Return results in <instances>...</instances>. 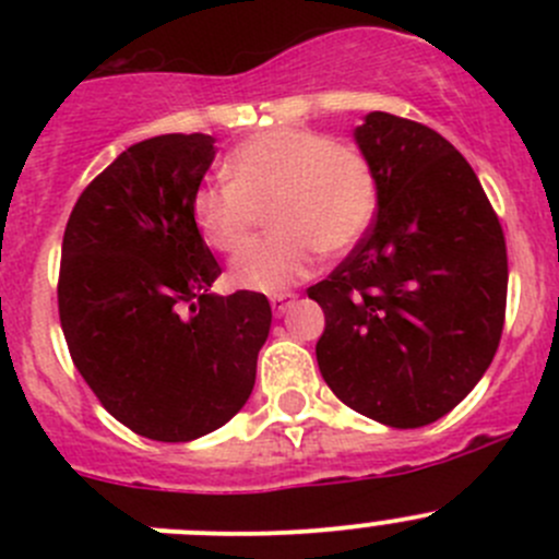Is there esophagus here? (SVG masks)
I'll return each mask as SVG.
<instances>
[{
  "label": "esophagus",
  "instance_id": "1",
  "mask_svg": "<svg viewBox=\"0 0 559 559\" xmlns=\"http://www.w3.org/2000/svg\"><path fill=\"white\" fill-rule=\"evenodd\" d=\"M295 300H297V295H292V292H281V295L270 297V306H273L275 316H284L292 306H295Z\"/></svg>",
  "mask_w": 559,
  "mask_h": 559
}]
</instances>
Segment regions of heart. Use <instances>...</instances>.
<instances>
[{"mask_svg":"<svg viewBox=\"0 0 559 559\" xmlns=\"http://www.w3.org/2000/svg\"><path fill=\"white\" fill-rule=\"evenodd\" d=\"M229 186H200L191 222L213 251L233 253L270 207L273 235L233 262V284L278 295L313 273L319 251L341 257L368 233L379 207L370 162L352 145L306 129H270L243 140L224 162Z\"/></svg>","mask_w":559,"mask_h":559,"instance_id":"obj_1","label":"heart"}]
</instances>
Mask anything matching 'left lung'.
Returning <instances> with one entry per match:
<instances>
[{"instance_id":"obj_1","label":"left lung","mask_w":559,"mask_h":559,"mask_svg":"<svg viewBox=\"0 0 559 559\" xmlns=\"http://www.w3.org/2000/svg\"><path fill=\"white\" fill-rule=\"evenodd\" d=\"M354 143L376 173L379 211L308 289L326 321L316 359L348 408L411 430L487 373L503 332L506 240L473 167L430 127L373 110Z\"/></svg>"}]
</instances>
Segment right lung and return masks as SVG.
<instances>
[{
  "mask_svg": "<svg viewBox=\"0 0 559 559\" xmlns=\"http://www.w3.org/2000/svg\"><path fill=\"white\" fill-rule=\"evenodd\" d=\"M213 143L197 132L129 145L86 186L61 243L72 362L107 414L151 441L227 425L251 397L273 321L259 292H211L222 267L191 222V197Z\"/></svg>",
  "mask_w": 559,
  "mask_h": 559,
  "instance_id": "add662e5",
  "label": "right lung"
}]
</instances>
